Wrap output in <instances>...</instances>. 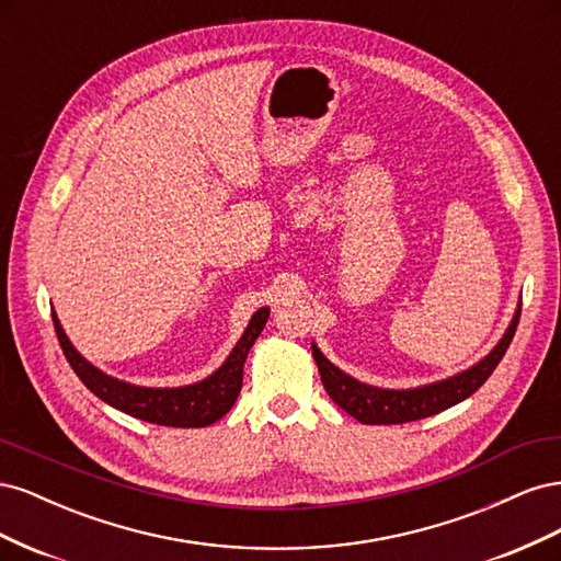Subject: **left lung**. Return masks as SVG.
I'll list each match as a JSON object with an SVG mask.
<instances>
[{
  "mask_svg": "<svg viewBox=\"0 0 561 561\" xmlns=\"http://www.w3.org/2000/svg\"><path fill=\"white\" fill-rule=\"evenodd\" d=\"M519 313H522V304L515 311L513 322L507 325L501 342L478 365H472L470 369L461 371V375L449 377L445 381H435V383L410 388V390H390V388L360 383L358 379L348 377L346 371L334 367L325 355L320 353L316 344H311L313 360L318 365L320 381L325 386L328 396L342 407L346 414L358 419L360 423H369V426H388V423H407V421L426 419L443 410H449V407L456 402L470 398L474 390L491 377V371L496 369L507 346L513 342Z\"/></svg>",
  "mask_w": 561,
  "mask_h": 561,
  "instance_id": "8db88e82",
  "label": "left lung"
}]
</instances>
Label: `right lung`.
<instances>
[{"instance_id": "obj_1", "label": "right lung", "mask_w": 561, "mask_h": 561, "mask_svg": "<svg viewBox=\"0 0 561 561\" xmlns=\"http://www.w3.org/2000/svg\"><path fill=\"white\" fill-rule=\"evenodd\" d=\"M50 316H54L56 334L67 363H70V367L83 381V386H87L100 400L116 407L118 412L130 414L140 421L159 423V426L203 428L222 419L233 407L236 398H239L241 386H243V365L248 358V351L252 348L254 339H257L260 332L264 330L268 309H260L252 316L250 325L245 328L239 344L233 346L222 367L215 369L210 377H206L198 383L180 386V388L133 386L105 375V371L93 367L70 344V339H67L58 316L56 313Z\"/></svg>"}]
</instances>
